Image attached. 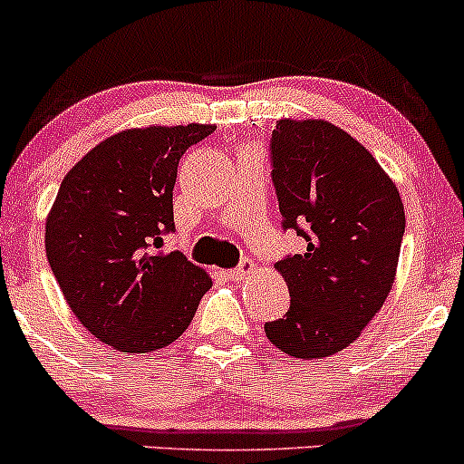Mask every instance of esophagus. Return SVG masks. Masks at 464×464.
<instances>
[{"label":"esophagus","mask_w":464,"mask_h":464,"mask_svg":"<svg viewBox=\"0 0 464 464\" xmlns=\"http://www.w3.org/2000/svg\"><path fill=\"white\" fill-rule=\"evenodd\" d=\"M256 268H253L251 262H244L242 266L233 268V271H227L224 275H227L228 279H233V282H244V279H248V275H251Z\"/></svg>","instance_id":"1"}]
</instances>
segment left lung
Masks as SVG:
<instances>
[{
    "label": "left lung",
    "mask_w": 464,
    "mask_h": 464,
    "mask_svg": "<svg viewBox=\"0 0 464 464\" xmlns=\"http://www.w3.org/2000/svg\"><path fill=\"white\" fill-rule=\"evenodd\" d=\"M271 165L284 228L306 240V253L275 264L290 308L264 330L282 353L324 359L348 348L388 299L403 202L374 156L322 119L277 121Z\"/></svg>",
    "instance_id": "1"
}]
</instances>
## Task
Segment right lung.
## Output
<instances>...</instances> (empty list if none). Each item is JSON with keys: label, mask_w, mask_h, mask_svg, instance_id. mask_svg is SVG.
Masks as SVG:
<instances>
[{"label": "right lung", "mask_w": 464, "mask_h": 464, "mask_svg": "<svg viewBox=\"0 0 464 464\" xmlns=\"http://www.w3.org/2000/svg\"><path fill=\"white\" fill-rule=\"evenodd\" d=\"M216 125L119 131L81 158L45 220V256L81 324L119 353L165 348L189 328L211 277L180 251L174 231L178 162Z\"/></svg>", "instance_id": "obj_1"}]
</instances>
